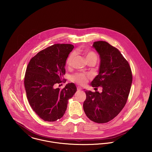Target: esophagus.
Wrapping results in <instances>:
<instances>
[{
	"label": "esophagus",
	"instance_id": "obj_1",
	"mask_svg": "<svg viewBox=\"0 0 152 152\" xmlns=\"http://www.w3.org/2000/svg\"><path fill=\"white\" fill-rule=\"evenodd\" d=\"M77 90L79 91H81L82 90V88H81L80 87H77Z\"/></svg>",
	"mask_w": 152,
	"mask_h": 152
}]
</instances>
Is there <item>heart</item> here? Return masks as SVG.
<instances>
[{
  "instance_id": "1",
  "label": "heart",
  "mask_w": 152,
  "mask_h": 152,
  "mask_svg": "<svg viewBox=\"0 0 152 152\" xmlns=\"http://www.w3.org/2000/svg\"><path fill=\"white\" fill-rule=\"evenodd\" d=\"M75 57V53H71L69 56H68L66 60V64L68 65H71L74 58ZM86 59H91V58H95L96 60V56L93 51H87L86 55ZM72 80L80 85H84L87 82V77L84 74H77L72 77Z\"/></svg>"
}]
</instances>
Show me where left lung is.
<instances>
[{
	"label": "left lung",
	"mask_w": 152,
	"mask_h": 152,
	"mask_svg": "<svg viewBox=\"0 0 152 152\" xmlns=\"http://www.w3.org/2000/svg\"><path fill=\"white\" fill-rule=\"evenodd\" d=\"M92 47L99 55L100 64L91 86L102 87V92L84 89L87 98L83 108L90 120L104 124L113 119L125 107L132 74L128 62L116 48L103 41L94 42Z\"/></svg>",
	"instance_id": "1"
}]
</instances>
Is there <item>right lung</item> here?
Listing matches in <instances>:
<instances>
[{"instance_id":"right-lung-1","label":"right lung","mask_w":152,"mask_h":152,"mask_svg":"<svg viewBox=\"0 0 152 152\" xmlns=\"http://www.w3.org/2000/svg\"><path fill=\"white\" fill-rule=\"evenodd\" d=\"M74 47L69 44H54L38 53L27 65L24 81L27 98L31 108L44 121L62 118L68 100L77 91L72 83L61 90L56 88L65 83L66 60Z\"/></svg>"}]
</instances>
